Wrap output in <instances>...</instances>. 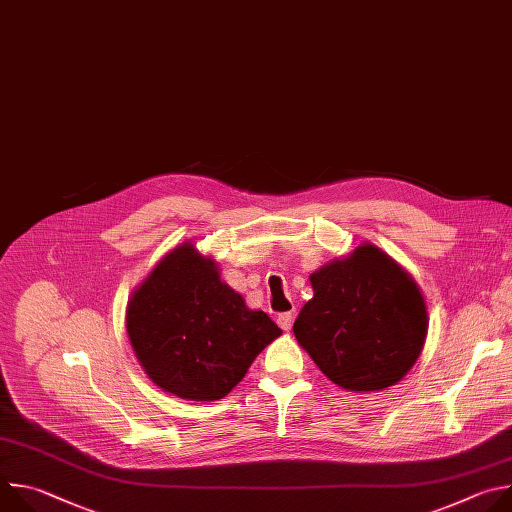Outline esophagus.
I'll return each instance as SVG.
<instances>
[{"instance_id": "obj_1", "label": "esophagus", "mask_w": 512, "mask_h": 512, "mask_svg": "<svg viewBox=\"0 0 512 512\" xmlns=\"http://www.w3.org/2000/svg\"><path fill=\"white\" fill-rule=\"evenodd\" d=\"M277 324L281 330H291V326H294V316H291V312H285V314H279L277 316Z\"/></svg>"}]
</instances>
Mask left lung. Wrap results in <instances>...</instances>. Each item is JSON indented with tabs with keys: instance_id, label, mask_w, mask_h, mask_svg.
<instances>
[{
	"instance_id": "obj_1",
	"label": "left lung",
	"mask_w": 512,
	"mask_h": 512,
	"mask_svg": "<svg viewBox=\"0 0 512 512\" xmlns=\"http://www.w3.org/2000/svg\"><path fill=\"white\" fill-rule=\"evenodd\" d=\"M314 298L294 334L318 369L348 391H381L413 367L427 334L415 281L373 245L310 275Z\"/></svg>"
}]
</instances>
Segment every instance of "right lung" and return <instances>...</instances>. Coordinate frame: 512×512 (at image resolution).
Here are the masks:
<instances>
[{
    "mask_svg": "<svg viewBox=\"0 0 512 512\" xmlns=\"http://www.w3.org/2000/svg\"><path fill=\"white\" fill-rule=\"evenodd\" d=\"M127 334L148 377L190 401L223 399L281 330L221 281L192 245L166 255L127 306Z\"/></svg>",
    "mask_w": 512,
    "mask_h": 512,
    "instance_id": "add662e5",
    "label": "right lung"
}]
</instances>
